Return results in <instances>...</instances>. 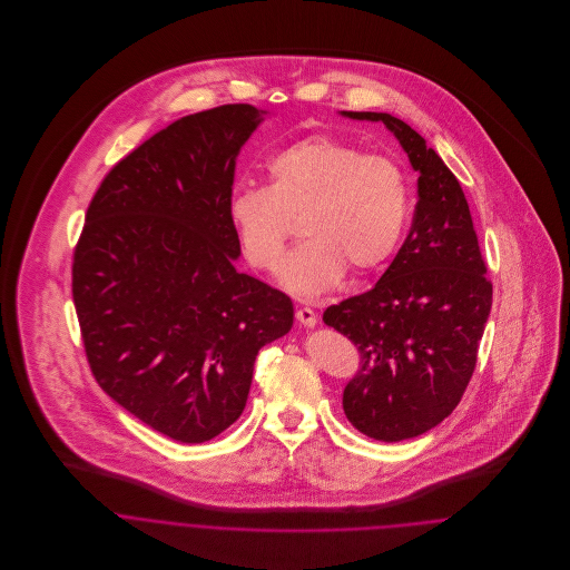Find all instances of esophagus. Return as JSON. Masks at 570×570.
Returning a JSON list of instances; mask_svg holds the SVG:
<instances>
[{"label":"esophagus","mask_w":570,"mask_h":570,"mask_svg":"<svg viewBox=\"0 0 570 570\" xmlns=\"http://www.w3.org/2000/svg\"><path fill=\"white\" fill-rule=\"evenodd\" d=\"M296 321H298L301 325L307 326V328H312V326H316V323H318V316L314 314V309L301 307V309L296 312Z\"/></svg>","instance_id":"34e87169"}]
</instances>
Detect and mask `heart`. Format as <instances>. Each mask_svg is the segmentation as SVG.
Instances as JSON below:
<instances>
[{
    "mask_svg": "<svg viewBox=\"0 0 570 570\" xmlns=\"http://www.w3.org/2000/svg\"><path fill=\"white\" fill-rule=\"evenodd\" d=\"M269 186L239 184L228 197V222L245 261L274 272L301 215L307 242L296 245L281 283L301 298L335 287L348 267L366 274L397 249L406 230L410 193L404 170L386 156H364L333 136H309L272 154Z\"/></svg>",
    "mask_w": 570,
    "mask_h": 570,
    "instance_id": "b5f03b06",
    "label": "heart"
}]
</instances>
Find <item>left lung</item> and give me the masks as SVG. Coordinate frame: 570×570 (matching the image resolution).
Wrapping results in <instances>:
<instances>
[{
  "label": "left lung",
  "mask_w": 570,
  "mask_h": 570,
  "mask_svg": "<svg viewBox=\"0 0 570 570\" xmlns=\"http://www.w3.org/2000/svg\"><path fill=\"white\" fill-rule=\"evenodd\" d=\"M384 122L419 173L406 242L373 289L326 307L325 325L360 351L342 407L362 434L395 443L439 425L459 406L491 312V283L465 193L434 149L391 114Z\"/></svg>",
  "instance_id": "obj_1"
}]
</instances>
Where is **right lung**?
I'll use <instances>...</instances> for the list:
<instances>
[{
    "label": "right lung",
    "mask_w": 570,
    "mask_h": 570,
    "mask_svg": "<svg viewBox=\"0 0 570 570\" xmlns=\"http://www.w3.org/2000/svg\"><path fill=\"white\" fill-rule=\"evenodd\" d=\"M265 114L222 105L158 131L107 173L75 249L98 386L179 443L242 416L258 351L294 325L289 296L237 272L228 222L237 156Z\"/></svg>",
    "instance_id": "right-lung-1"
}]
</instances>
